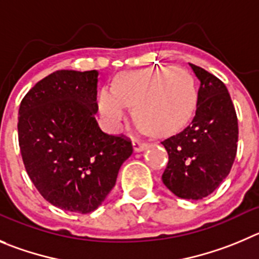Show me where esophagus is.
<instances>
[{
    "instance_id": "esophagus-1",
    "label": "esophagus",
    "mask_w": 259,
    "mask_h": 259,
    "mask_svg": "<svg viewBox=\"0 0 259 259\" xmlns=\"http://www.w3.org/2000/svg\"><path fill=\"white\" fill-rule=\"evenodd\" d=\"M148 147V143H146V142L141 141V139H134L133 141V148H134L135 152H141V151H144V149Z\"/></svg>"
}]
</instances>
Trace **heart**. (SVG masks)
I'll use <instances>...</instances> for the list:
<instances>
[{
    "label": "heart",
    "instance_id": "obj_1",
    "mask_svg": "<svg viewBox=\"0 0 259 259\" xmlns=\"http://www.w3.org/2000/svg\"><path fill=\"white\" fill-rule=\"evenodd\" d=\"M194 79L181 67H157L120 75L115 89L100 96V112L110 129H117L133 107L134 117L151 134L168 135L184 126L194 111Z\"/></svg>",
    "mask_w": 259,
    "mask_h": 259
}]
</instances>
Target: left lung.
I'll return each mask as SVG.
<instances>
[{
    "mask_svg": "<svg viewBox=\"0 0 259 259\" xmlns=\"http://www.w3.org/2000/svg\"><path fill=\"white\" fill-rule=\"evenodd\" d=\"M199 80L192 124L161 143L168 153L163 184L179 198L211 194L233 167L238 149V117L228 88L211 72L190 64Z\"/></svg>",
    "mask_w": 259,
    "mask_h": 259,
    "instance_id": "left-lung-1",
    "label": "left lung"
}]
</instances>
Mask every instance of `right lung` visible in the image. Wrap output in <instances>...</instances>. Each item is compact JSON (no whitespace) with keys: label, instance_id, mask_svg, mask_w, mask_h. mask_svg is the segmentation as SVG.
Listing matches in <instances>:
<instances>
[{"label":"right lung","instance_id":"obj_1","mask_svg":"<svg viewBox=\"0 0 259 259\" xmlns=\"http://www.w3.org/2000/svg\"><path fill=\"white\" fill-rule=\"evenodd\" d=\"M97 83V70H59L38 81L19 108V147L31 183L51 204L76 213L102 204L133 153L129 138L98 126Z\"/></svg>","mask_w":259,"mask_h":259}]
</instances>
